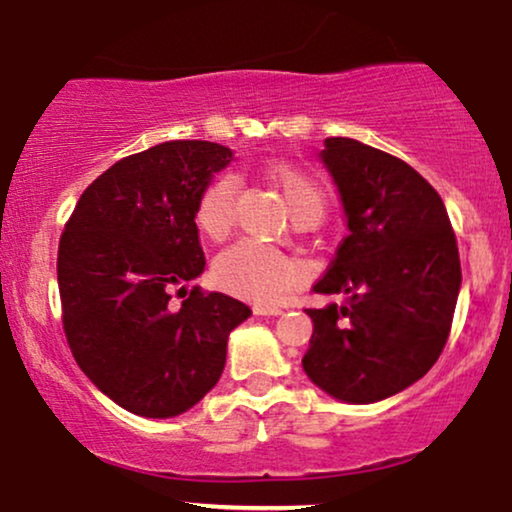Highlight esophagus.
<instances>
[{
  "mask_svg": "<svg viewBox=\"0 0 512 512\" xmlns=\"http://www.w3.org/2000/svg\"><path fill=\"white\" fill-rule=\"evenodd\" d=\"M254 311L258 316H280V314H285V309H282V306H275V304H256Z\"/></svg>",
  "mask_w": 512,
  "mask_h": 512,
  "instance_id": "esophagus-1",
  "label": "esophagus"
}]
</instances>
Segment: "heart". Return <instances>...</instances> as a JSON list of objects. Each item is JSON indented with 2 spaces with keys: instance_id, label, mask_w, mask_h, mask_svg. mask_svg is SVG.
<instances>
[{
  "instance_id": "heart-1",
  "label": "heart",
  "mask_w": 512,
  "mask_h": 512,
  "mask_svg": "<svg viewBox=\"0 0 512 512\" xmlns=\"http://www.w3.org/2000/svg\"><path fill=\"white\" fill-rule=\"evenodd\" d=\"M263 174L285 196L292 218L311 215L316 222L326 215L328 194L323 184L311 172L292 162H270ZM237 208V179L232 174H220L210 179L196 203V227L203 237L220 242L230 234ZM215 280L227 292L254 302H280L304 280V266L275 246L261 244L256 239H242L215 261Z\"/></svg>"
}]
</instances>
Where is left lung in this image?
Wrapping results in <instances>:
<instances>
[{
  "instance_id": "left-lung-1",
  "label": "left lung",
  "mask_w": 512,
  "mask_h": 512,
  "mask_svg": "<svg viewBox=\"0 0 512 512\" xmlns=\"http://www.w3.org/2000/svg\"><path fill=\"white\" fill-rule=\"evenodd\" d=\"M350 234L321 294L345 302L306 309L314 321L306 376L333 398L376 402L419 381L446 347L460 292V254L438 191L395 155L326 138Z\"/></svg>"
}]
</instances>
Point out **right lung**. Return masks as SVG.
Instances as JSON below:
<instances>
[{
  "instance_id": "obj_1",
  "label": "right lung",
  "mask_w": 512,
  "mask_h": 512,
  "mask_svg": "<svg viewBox=\"0 0 512 512\" xmlns=\"http://www.w3.org/2000/svg\"><path fill=\"white\" fill-rule=\"evenodd\" d=\"M232 150L167 141L114 162L78 198L59 237L62 326L76 364L141 417L194 407L225 369L227 338L251 309L184 282L206 268L196 203ZM186 293L182 307L171 292Z\"/></svg>"
}]
</instances>
